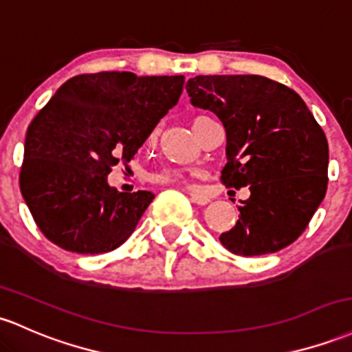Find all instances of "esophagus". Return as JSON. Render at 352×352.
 Returning a JSON list of instances; mask_svg holds the SVG:
<instances>
[{"label":"esophagus","mask_w":352,"mask_h":352,"mask_svg":"<svg viewBox=\"0 0 352 352\" xmlns=\"http://www.w3.org/2000/svg\"><path fill=\"white\" fill-rule=\"evenodd\" d=\"M190 200L197 206H207L208 202H210V199H208L207 195H200V194H190Z\"/></svg>","instance_id":"obj_1"}]
</instances>
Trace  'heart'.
Returning a JSON list of instances; mask_svg holds the SVG:
<instances>
[{
  "label": "heart",
  "instance_id": "1",
  "mask_svg": "<svg viewBox=\"0 0 352 352\" xmlns=\"http://www.w3.org/2000/svg\"><path fill=\"white\" fill-rule=\"evenodd\" d=\"M199 118L202 117H197L194 122H197ZM155 180L158 184H168V185H179L184 182V173L180 172V170H175V168H168V170H164V172L157 173L155 175Z\"/></svg>",
  "mask_w": 352,
  "mask_h": 352
}]
</instances>
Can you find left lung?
Wrapping results in <instances>:
<instances>
[{"mask_svg":"<svg viewBox=\"0 0 352 352\" xmlns=\"http://www.w3.org/2000/svg\"><path fill=\"white\" fill-rule=\"evenodd\" d=\"M185 88L226 129V187L250 190L222 245L250 257L292 244L326 195L329 165L327 138L304 100L258 75H199Z\"/></svg>","mask_w":352,"mask_h":352,"instance_id":"left-lung-1","label":"left lung"}]
</instances>
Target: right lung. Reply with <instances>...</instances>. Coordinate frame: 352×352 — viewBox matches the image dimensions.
<instances>
[{
  "instance_id": "1",
  "label": "right lung",
  "mask_w": 352,
  "mask_h": 352,
  "mask_svg": "<svg viewBox=\"0 0 352 352\" xmlns=\"http://www.w3.org/2000/svg\"><path fill=\"white\" fill-rule=\"evenodd\" d=\"M185 78L102 72L69 78L30 123L19 188L48 241L76 254H103L132 235L155 195L108 184L160 118Z\"/></svg>"
}]
</instances>
